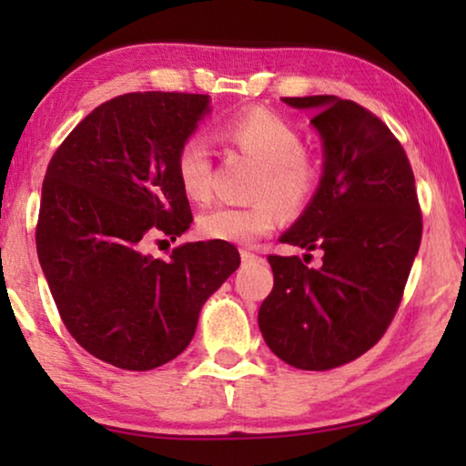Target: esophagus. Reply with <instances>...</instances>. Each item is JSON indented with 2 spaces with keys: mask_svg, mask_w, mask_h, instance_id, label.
I'll list each match as a JSON object with an SVG mask.
<instances>
[{
  "mask_svg": "<svg viewBox=\"0 0 466 466\" xmlns=\"http://www.w3.org/2000/svg\"><path fill=\"white\" fill-rule=\"evenodd\" d=\"M260 257H257L254 252H248V250H241V263L244 265H252V263H260Z\"/></svg>",
  "mask_w": 466,
  "mask_h": 466,
  "instance_id": "34e87169",
  "label": "esophagus"
}]
</instances>
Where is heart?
Wrapping results in <instances>:
<instances>
[{
  "instance_id": "b5f03b06",
  "label": "heart",
  "mask_w": 466,
  "mask_h": 466,
  "mask_svg": "<svg viewBox=\"0 0 466 466\" xmlns=\"http://www.w3.org/2000/svg\"><path fill=\"white\" fill-rule=\"evenodd\" d=\"M218 137L258 163L252 187V206H216L199 216L206 239L248 246L279 225V209L299 216L309 208L322 184L324 163L318 152L305 148L301 131L289 120L263 107H250L227 118ZM176 177L182 193L195 203L212 199V155L201 137H187L176 152Z\"/></svg>"
}]
</instances>
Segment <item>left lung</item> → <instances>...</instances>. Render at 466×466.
<instances>
[{
  "instance_id": "left-lung-1",
  "label": "left lung",
  "mask_w": 466,
  "mask_h": 466,
  "mask_svg": "<svg viewBox=\"0 0 466 466\" xmlns=\"http://www.w3.org/2000/svg\"><path fill=\"white\" fill-rule=\"evenodd\" d=\"M282 101L316 110L324 176L279 241L324 257L316 269L311 254L267 257L273 290L258 327L278 359L329 371L371 350L390 327L422 239V212L410 158L373 112L335 95Z\"/></svg>"
}]
</instances>
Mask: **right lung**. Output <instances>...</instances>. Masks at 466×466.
I'll list each match as a JSON object with an SVG mask.
<instances>
[{
  "instance_id": "1",
  "label": "right lung",
  "mask_w": 466,
  "mask_h": 466,
  "mask_svg": "<svg viewBox=\"0 0 466 466\" xmlns=\"http://www.w3.org/2000/svg\"><path fill=\"white\" fill-rule=\"evenodd\" d=\"M208 112V95H118L48 163L37 258L66 329L107 365L148 371L174 360L203 303L239 267L227 241L182 244L165 260L144 254L152 235L176 241L193 222L174 163Z\"/></svg>"
}]
</instances>
